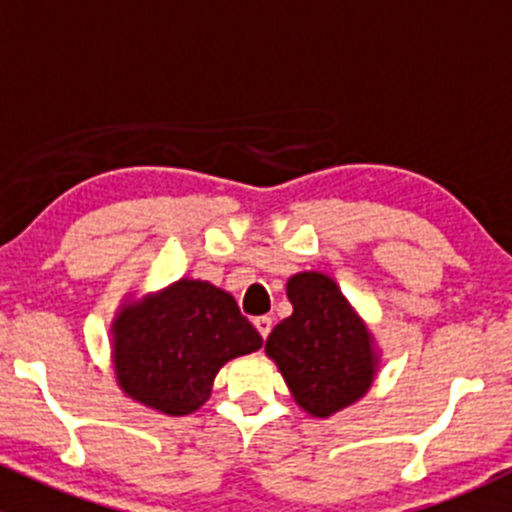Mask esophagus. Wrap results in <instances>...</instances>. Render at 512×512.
Masks as SVG:
<instances>
[{
    "instance_id": "1",
    "label": "esophagus",
    "mask_w": 512,
    "mask_h": 512,
    "mask_svg": "<svg viewBox=\"0 0 512 512\" xmlns=\"http://www.w3.org/2000/svg\"><path fill=\"white\" fill-rule=\"evenodd\" d=\"M255 329L260 332L262 339H267V334L272 332V319L270 317H257L255 319Z\"/></svg>"
}]
</instances>
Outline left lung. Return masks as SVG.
Instances as JSON below:
<instances>
[{
    "instance_id": "8db88e82",
    "label": "left lung",
    "mask_w": 512,
    "mask_h": 512,
    "mask_svg": "<svg viewBox=\"0 0 512 512\" xmlns=\"http://www.w3.org/2000/svg\"><path fill=\"white\" fill-rule=\"evenodd\" d=\"M287 297L292 314L272 329L265 352L299 409L327 418L371 389L379 352L364 319L324 272L289 277Z\"/></svg>"
}]
</instances>
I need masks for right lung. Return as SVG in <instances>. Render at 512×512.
<instances>
[{
  "label": "right lung",
  "instance_id": "obj_1",
  "mask_svg": "<svg viewBox=\"0 0 512 512\" xmlns=\"http://www.w3.org/2000/svg\"><path fill=\"white\" fill-rule=\"evenodd\" d=\"M111 332L121 391L165 416L198 411L225 361L262 347L232 294L188 277L123 302Z\"/></svg>",
  "mask_w": 512,
  "mask_h": 512
}]
</instances>
